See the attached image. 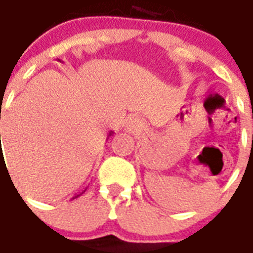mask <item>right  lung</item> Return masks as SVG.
Wrapping results in <instances>:
<instances>
[{"mask_svg":"<svg viewBox=\"0 0 253 253\" xmlns=\"http://www.w3.org/2000/svg\"><path fill=\"white\" fill-rule=\"evenodd\" d=\"M113 134H114V131H113V130H110V133H109V135H107V138H109V137H110V135H113ZM107 138H106V139H107ZM84 190H86V189H84ZM84 191H82V193H81V194H84ZM81 194H78V195H76V196H73V198H72V199H76V198H78V196H80V195H81Z\"/></svg>","mask_w":253,"mask_h":253,"instance_id":"add662e5","label":"right lung"}]
</instances>
